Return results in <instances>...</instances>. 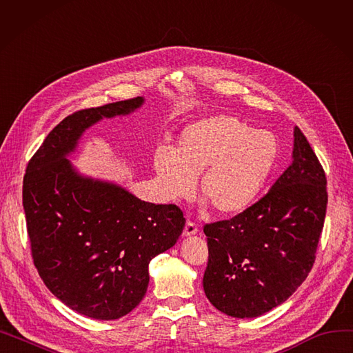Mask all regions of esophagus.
<instances>
[{
	"instance_id": "34e87169",
	"label": "esophagus",
	"mask_w": 353,
	"mask_h": 353,
	"mask_svg": "<svg viewBox=\"0 0 353 353\" xmlns=\"http://www.w3.org/2000/svg\"><path fill=\"white\" fill-rule=\"evenodd\" d=\"M197 232H199V229H197V225H196V223H193V221H188L186 226H184L183 234L186 236V237H189V236H193V234H196Z\"/></svg>"
}]
</instances>
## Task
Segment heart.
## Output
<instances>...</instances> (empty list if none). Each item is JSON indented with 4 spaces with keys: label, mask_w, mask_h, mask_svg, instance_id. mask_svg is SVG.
Here are the masks:
<instances>
[{
    "label": "heart",
    "mask_w": 353,
    "mask_h": 353,
    "mask_svg": "<svg viewBox=\"0 0 353 353\" xmlns=\"http://www.w3.org/2000/svg\"><path fill=\"white\" fill-rule=\"evenodd\" d=\"M279 147L265 130H253L233 116H212L183 128L176 148L160 145L154 154L163 194L188 199L196 189L221 214L248 209L263 190Z\"/></svg>",
    "instance_id": "heart-1"
}]
</instances>
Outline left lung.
I'll use <instances>...</instances> for the list:
<instances>
[{"label":"left lung","mask_w":353,"mask_h":353,"mask_svg":"<svg viewBox=\"0 0 353 353\" xmlns=\"http://www.w3.org/2000/svg\"><path fill=\"white\" fill-rule=\"evenodd\" d=\"M293 161L270 190L230 220L206 225L209 262L203 289L233 318H256L279 306L307 277L323 229V167L299 127Z\"/></svg>","instance_id":"8db88e82"}]
</instances>
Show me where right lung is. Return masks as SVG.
Wrapping results in <instances>:
<instances>
[{"label":"right lung","instance_id":"add662e5","mask_svg":"<svg viewBox=\"0 0 353 353\" xmlns=\"http://www.w3.org/2000/svg\"><path fill=\"white\" fill-rule=\"evenodd\" d=\"M143 103L136 97L65 117L31 157L23 181L37 270L55 298L92 319H119L141 302L148 263L176 245L186 223L176 205L143 201L119 184L81 176L67 159L88 127Z\"/></svg>","mask_w":353,"mask_h":353}]
</instances>
